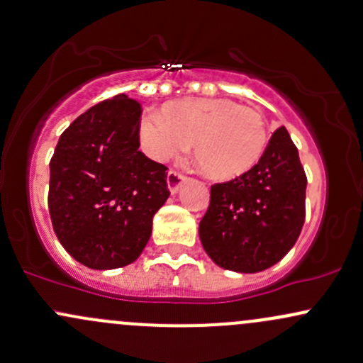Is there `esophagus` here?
Returning a JSON list of instances; mask_svg holds the SVG:
<instances>
[{
	"mask_svg": "<svg viewBox=\"0 0 363 363\" xmlns=\"http://www.w3.org/2000/svg\"><path fill=\"white\" fill-rule=\"evenodd\" d=\"M183 182H185V174L180 173V171L171 169L169 173H167V186H169L171 194H177L178 190H180Z\"/></svg>",
	"mask_w": 363,
	"mask_h": 363,
	"instance_id": "obj_1",
	"label": "esophagus"
}]
</instances>
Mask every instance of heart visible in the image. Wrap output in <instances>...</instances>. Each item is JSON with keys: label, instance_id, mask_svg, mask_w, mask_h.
Masks as SVG:
<instances>
[{"label": "heart", "instance_id": "1", "mask_svg": "<svg viewBox=\"0 0 363 363\" xmlns=\"http://www.w3.org/2000/svg\"><path fill=\"white\" fill-rule=\"evenodd\" d=\"M140 140L147 154L161 162L196 143L201 169L214 180H232L264 154L268 128L258 108L228 99H196L169 104L164 114L147 112Z\"/></svg>", "mask_w": 363, "mask_h": 363}]
</instances>
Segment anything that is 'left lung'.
Segmentation results:
<instances>
[{"label": "left lung", "instance_id": "8db88e82", "mask_svg": "<svg viewBox=\"0 0 363 363\" xmlns=\"http://www.w3.org/2000/svg\"><path fill=\"white\" fill-rule=\"evenodd\" d=\"M306 174L284 126L277 128L258 164L211 185L199 223L204 251L225 270L255 274L280 261L305 223Z\"/></svg>", "mask_w": 363, "mask_h": 363}]
</instances>
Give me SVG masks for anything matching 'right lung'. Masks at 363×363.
<instances>
[{"label":"right lung","mask_w":363,"mask_h":363,"mask_svg":"<svg viewBox=\"0 0 363 363\" xmlns=\"http://www.w3.org/2000/svg\"><path fill=\"white\" fill-rule=\"evenodd\" d=\"M140 118L142 105L126 95L93 105L60 135L50 161L53 230L93 270L133 263L169 197L167 167L138 150Z\"/></svg>","instance_id":"right-lung-1"}]
</instances>
